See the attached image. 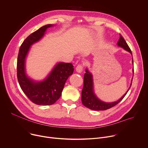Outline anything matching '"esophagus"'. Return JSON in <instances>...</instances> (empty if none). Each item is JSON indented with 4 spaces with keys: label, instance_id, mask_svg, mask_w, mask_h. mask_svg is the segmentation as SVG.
Returning <instances> with one entry per match:
<instances>
[{
    "label": "esophagus",
    "instance_id": "34e87169",
    "mask_svg": "<svg viewBox=\"0 0 148 148\" xmlns=\"http://www.w3.org/2000/svg\"><path fill=\"white\" fill-rule=\"evenodd\" d=\"M82 71H83V66L82 64L77 65V67H76V71L77 73H81Z\"/></svg>",
    "mask_w": 148,
    "mask_h": 148
}]
</instances>
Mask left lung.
I'll list each match as a JSON object with an SVG mask.
<instances>
[{"label":"left lung","mask_w":148,"mask_h":148,"mask_svg":"<svg viewBox=\"0 0 148 148\" xmlns=\"http://www.w3.org/2000/svg\"><path fill=\"white\" fill-rule=\"evenodd\" d=\"M118 47L123 48L125 51L129 52L132 55V51L127 45V42L124 40V38L120 35V38L117 43ZM132 63L133 64V59H132ZM85 73L84 76V86L82 91V102L83 105L91 110H105L108 109H110L114 106L116 105L121 100H122L125 95L127 94V92L130 90L132 86V81L130 84V87L127 92L123 95V97L120 98L118 100L114 102L106 103L103 101L100 100L97 95L95 94L94 91V84H93V78L92 73L88 71V69L86 68L85 70ZM133 72L134 73V69H133Z\"/></svg>","instance_id":"obj_1"}]
</instances>
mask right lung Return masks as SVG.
I'll list each match as a JSON object with an SVG mask.
<instances>
[{"label":"right lung","instance_id":"obj_1","mask_svg":"<svg viewBox=\"0 0 148 148\" xmlns=\"http://www.w3.org/2000/svg\"><path fill=\"white\" fill-rule=\"evenodd\" d=\"M47 24L37 30L26 38L21 44L17 60V78L20 87L27 97L38 105H51L59 99L67 78L73 74L72 63H58L43 81H34L26 74L25 60L30 47L44 36Z\"/></svg>","mask_w":148,"mask_h":148}]
</instances>
